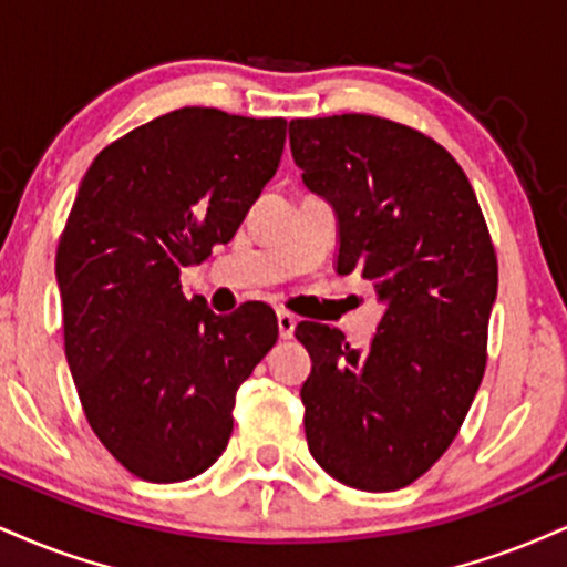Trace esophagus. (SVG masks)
<instances>
[{
  "label": "esophagus",
  "instance_id": "1",
  "mask_svg": "<svg viewBox=\"0 0 567 567\" xmlns=\"http://www.w3.org/2000/svg\"><path fill=\"white\" fill-rule=\"evenodd\" d=\"M296 324H298V319L292 317L290 311H277V327H279V338L290 340V338H292V332H296Z\"/></svg>",
  "mask_w": 567,
  "mask_h": 567
}]
</instances>
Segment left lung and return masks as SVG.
Masks as SVG:
<instances>
[{
  "instance_id": "8db88e82",
  "label": "left lung",
  "mask_w": 567,
  "mask_h": 567,
  "mask_svg": "<svg viewBox=\"0 0 567 567\" xmlns=\"http://www.w3.org/2000/svg\"><path fill=\"white\" fill-rule=\"evenodd\" d=\"M303 184L338 214V275L370 279L385 313L370 349L301 322L306 441L332 478L395 491L452 446L486 372L499 266L465 172L417 128L364 113L290 121Z\"/></svg>"
}]
</instances>
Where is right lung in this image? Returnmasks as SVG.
<instances>
[{"label":"right lung","mask_w":567,"mask_h":567,"mask_svg":"<svg viewBox=\"0 0 567 567\" xmlns=\"http://www.w3.org/2000/svg\"><path fill=\"white\" fill-rule=\"evenodd\" d=\"M285 126L182 107L111 142L81 179L54 256L65 359L94 435L136 478L179 483L214 465L237 388L277 343L269 306L218 317L179 275L235 237Z\"/></svg>","instance_id":"right-lung-1"}]
</instances>
